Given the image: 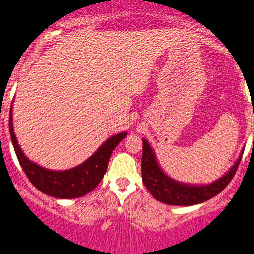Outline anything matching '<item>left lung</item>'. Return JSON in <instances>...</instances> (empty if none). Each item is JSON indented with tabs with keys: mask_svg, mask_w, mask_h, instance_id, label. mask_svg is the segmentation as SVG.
Returning <instances> with one entry per match:
<instances>
[{
	"mask_svg": "<svg viewBox=\"0 0 254 254\" xmlns=\"http://www.w3.org/2000/svg\"><path fill=\"white\" fill-rule=\"evenodd\" d=\"M142 181L148 191L152 194L156 200L169 205L189 206L195 204L204 203L211 199L215 195L223 191L225 186L230 183L236 174L238 165L241 162L242 153L239 155L236 164L228 170L222 178L205 185H194V184H185L174 180L164 173L160 167L155 151L147 142V139H142Z\"/></svg>",
	"mask_w": 254,
	"mask_h": 254,
	"instance_id": "8db88e82",
	"label": "left lung"
}]
</instances>
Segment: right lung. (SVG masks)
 Listing matches in <instances>:
<instances>
[{
    "label": "right lung",
    "mask_w": 254,
    "mask_h": 254,
    "mask_svg": "<svg viewBox=\"0 0 254 254\" xmlns=\"http://www.w3.org/2000/svg\"><path fill=\"white\" fill-rule=\"evenodd\" d=\"M12 121V107H11L10 120H8L11 141L21 167L37 190L58 199H76L92 191L103 179L108 167L109 157L116 146L127 136V132H121L109 137L84 162H81L73 169L57 171V170L45 169L27 159L17 142Z\"/></svg>",
    "instance_id": "right-lung-1"
}]
</instances>
